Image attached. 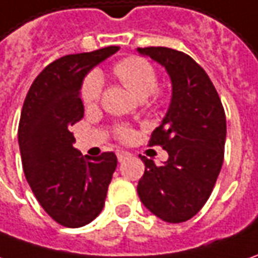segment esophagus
I'll return each mask as SVG.
<instances>
[{
  "instance_id": "esophagus-1",
  "label": "esophagus",
  "mask_w": 258,
  "mask_h": 258,
  "mask_svg": "<svg viewBox=\"0 0 258 258\" xmlns=\"http://www.w3.org/2000/svg\"><path fill=\"white\" fill-rule=\"evenodd\" d=\"M117 158H118L120 162H122V161H125V159L131 158V154L127 151H117Z\"/></svg>"
}]
</instances>
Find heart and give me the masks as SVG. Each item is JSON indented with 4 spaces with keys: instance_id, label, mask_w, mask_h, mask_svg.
<instances>
[{
    "instance_id": "1",
    "label": "heart",
    "mask_w": 258,
    "mask_h": 258,
    "mask_svg": "<svg viewBox=\"0 0 258 258\" xmlns=\"http://www.w3.org/2000/svg\"><path fill=\"white\" fill-rule=\"evenodd\" d=\"M114 76L118 79V82L124 85L130 92H133L137 97L145 99L150 94H152L155 99L162 97V90L157 89V70L148 60H145L144 57L140 56H128L125 59H122L120 62H117L113 68ZM100 93H101V79L99 75L93 73L89 75L85 79L80 96L83 104L87 107L94 106L100 99ZM117 137L122 141H128L133 138L134 133L133 130L127 125H118L117 130Z\"/></svg>"
}]
</instances>
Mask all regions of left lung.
<instances>
[{
    "mask_svg": "<svg viewBox=\"0 0 258 258\" xmlns=\"http://www.w3.org/2000/svg\"><path fill=\"white\" fill-rule=\"evenodd\" d=\"M168 72L172 99L150 145L169 155L162 165L140 157L145 172L137 192L144 206L168 223L194 217L209 199L223 165L226 115L206 72L186 53L164 46L137 49Z\"/></svg>",
    "mask_w": 258,
    "mask_h": 258,
    "instance_id": "1",
    "label": "left lung"
}]
</instances>
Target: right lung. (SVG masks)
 <instances>
[{
    "label": "right lung",
    "instance_id": "right-lung-1",
    "mask_svg": "<svg viewBox=\"0 0 258 258\" xmlns=\"http://www.w3.org/2000/svg\"><path fill=\"white\" fill-rule=\"evenodd\" d=\"M118 49L56 59L36 76L24 101L18 143L25 178L43 210L64 227H82L99 216L117 166L114 152L83 157L70 128L85 114V76Z\"/></svg>",
    "mask_w": 258,
    "mask_h": 258
}]
</instances>
